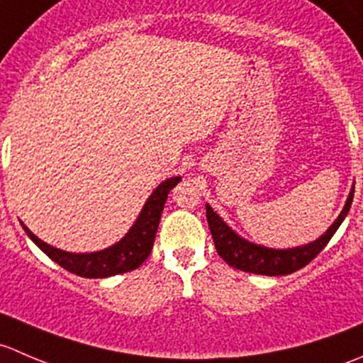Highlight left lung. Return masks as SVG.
Masks as SVG:
<instances>
[{
    "instance_id": "obj_1",
    "label": "left lung",
    "mask_w": 363,
    "mask_h": 363,
    "mask_svg": "<svg viewBox=\"0 0 363 363\" xmlns=\"http://www.w3.org/2000/svg\"><path fill=\"white\" fill-rule=\"evenodd\" d=\"M353 193L354 186L351 189L350 196H347L342 212L335 219L334 225L325 232V235H321L320 239L307 244V246L295 247V250H269V247L247 242V240L240 239L233 230H230V226H226V223L208 205H205L208 230H211L212 239H214L216 251L230 267H235V269L244 270V272L262 274V276H288V274L296 272L302 267H306L307 263L313 262L323 251L328 240L334 237L340 223L344 221L346 214L350 212Z\"/></svg>"
}]
</instances>
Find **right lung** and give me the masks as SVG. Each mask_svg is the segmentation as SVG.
<instances>
[{
    "label": "right lung",
    "mask_w": 363,
    "mask_h": 363,
    "mask_svg": "<svg viewBox=\"0 0 363 363\" xmlns=\"http://www.w3.org/2000/svg\"><path fill=\"white\" fill-rule=\"evenodd\" d=\"M179 181H181V177H172L161 182L158 188L155 189V193L149 196L140 216H138L137 223L131 226L126 237L104 251L89 252V255H73V252L56 250V247L40 240L33 232H29L28 226L23 225V223L21 225H23L24 232L28 233L29 239L45 252L50 259H54L57 265L67 269L68 272L77 274L80 277H91V279L130 272V270L138 269L147 259V256L151 255L164 202H167L170 189L175 188Z\"/></svg>",
    "instance_id": "obj_1"
}]
</instances>
